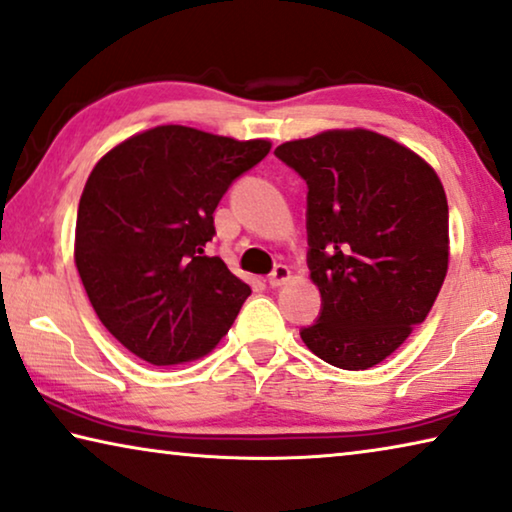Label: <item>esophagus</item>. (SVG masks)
<instances>
[{
	"mask_svg": "<svg viewBox=\"0 0 512 512\" xmlns=\"http://www.w3.org/2000/svg\"><path fill=\"white\" fill-rule=\"evenodd\" d=\"M291 278V271H289V266L287 264H278L275 266V269L271 271V275H269V285L271 287H280V285H285V282Z\"/></svg>",
	"mask_w": 512,
	"mask_h": 512,
	"instance_id": "1",
	"label": "esophagus"
}]
</instances>
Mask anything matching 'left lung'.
Here are the masks:
<instances>
[{"label": "left lung", "instance_id": "1", "mask_svg": "<svg viewBox=\"0 0 512 512\" xmlns=\"http://www.w3.org/2000/svg\"><path fill=\"white\" fill-rule=\"evenodd\" d=\"M275 157L307 184V266L321 312L300 330L332 367L383 362L426 319L449 266V205L435 170L369 129L289 141Z\"/></svg>", "mask_w": 512, "mask_h": 512}]
</instances>
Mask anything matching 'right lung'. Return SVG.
I'll return each mask as SVG.
<instances>
[{"mask_svg": "<svg viewBox=\"0 0 512 512\" xmlns=\"http://www.w3.org/2000/svg\"><path fill=\"white\" fill-rule=\"evenodd\" d=\"M269 150L161 125L97 161L79 200L75 262L97 319L127 351L170 367L230 330L250 287L205 248L225 191Z\"/></svg>", "mask_w": 512, "mask_h": 512, "instance_id": "add662e5", "label": "right lung"}]
</instances>
